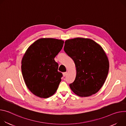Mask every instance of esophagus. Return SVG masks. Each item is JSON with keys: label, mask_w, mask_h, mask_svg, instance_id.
Instances as JSON below:
<instances>
[{"label": "esophagus", "mask_w": 126, "mask_h": 126, "mask_svg": "<svg viewBox=\"0 0 126 126\" xmlns=\"http://www.w3.org/2000/svg\"><path fill=\"white\" fill-rule=\"evenodd\" d=\"M63 77H65L67 75V72H64L63 73Z\"/></svg>", "instance_id": "obj_1"}]
</instances>
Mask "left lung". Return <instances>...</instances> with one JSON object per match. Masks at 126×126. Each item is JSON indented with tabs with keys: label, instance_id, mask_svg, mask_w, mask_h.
<instances>
[{
	"label": "left lung",
	"instance_id": "1",
	"mask_svg": "<svg viewBox=\"0 0 126 126\" xmlns=\"http://www.w3.org/2000/svg\"><path fill=\"white\" fill-rule=\"evenodd\" d=\"M64 50L76 65V77L69 85L72 91L81 97L96 93L105 83L109 69L102 47L91 39L77 37L65 40Z\"/></svg>",
	"mask_w": 126,
	"mask_h": 126
}]
</instances>
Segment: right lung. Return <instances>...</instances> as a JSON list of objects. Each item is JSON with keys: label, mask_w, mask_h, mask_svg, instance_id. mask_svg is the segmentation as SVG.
I'll use <instances>...</instances> for the list:
<instances>
[{"label": "right lung", "mask_w": 126, "mask_h": 126, "mask_svg": "<svg viewBox=\"0 0 126 126\" xmlns=\"http://www.w3.org/2000/svg\"><path fill=\"white\" fill-rule=\"evenodd\" d=\"M64 41L52 38H40L31 45L21 61V72L25 85L34 95L47 98L57 91L63 77L58 72L54 58Z\"/></svg>", "instance_id": "right-lung-1"}]
</instances>
